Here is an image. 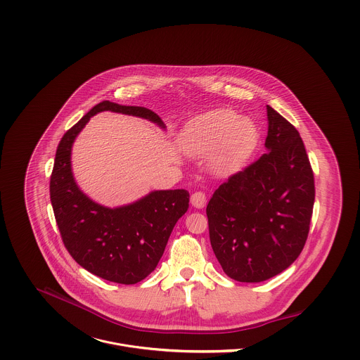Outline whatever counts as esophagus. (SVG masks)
Here are the masks:
<instances>
[{"label": "esophagus", "instance_id": "obj_1", "mask_svg": "<svg viewBox=\"0 0 360 360\" xmlns=\"http://www.w3.org/2000/svg\"><path fill=\"white\" fill-rule=\"evenodd\" d=\"M191 204L195 206V207H204L206 204V194L202 191H195L193 195H191Z\"/></svg>", "mask_w": 360, "mask_h": 360}]
</instances>
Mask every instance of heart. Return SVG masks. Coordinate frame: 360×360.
Here are the masks:
<instances>
[{
  "label": "heart",
  "mask_w": 360,
  "mask_h": 360,
  "mask_svg": "<svg viewBox=\"0 0 360 360\" xmlns=\"http://www.w3.org/2000/svg\"><path fill=\"white\" fill-rule=\"evenodd\" d=\"M257 141L259 130L254 120L224 108L193 120L183 136L184 148L190 154L207 155L219 150L217 163L221 169L240 166L254 153Z\"/></svg>",
  "instance_id": "b5f03b06"
}]
</instances>
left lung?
I'll list each match as a JSON object with an SVG mask.
<instances>
[{"label":"left lung","instance_id":"left-lung-1","mask_svg":"<svg viewBox=\"0 0 360 360\" xmlns=\"http://www.w3.org/2000/svg\"><path fill=\"white\" fill-rule=\"evenodd\" d=\"M266 154L231 174L206 206L210 245L223 271L259 283L285 270L308 240L314 177L298 130L266 106Z\"/></svg>","mask_w":360,"mask_h":360}]
</instances>
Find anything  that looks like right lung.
Segmentation results:
<instances>
[{"mask_svg": "<svg viewBox=\"0 0 360 360\" xmlns=\"http://www.w3.org/2000/svg\"><path fill=\"white\" fill-rule=\"evenodd\" d=\"M112 110L150 119L160 117L143 106L103 101L86 113L60 139L50 180L55 220L65 248L90 273L119 284H136L154 271L176 221L187 212V190L154 191L146 198L116 209L89 200L70 170V148L91 116Z\"/></svg>", "mask_w": 360, "mask_h": 360, "instance_id": "add662e5", "label": "right lung"}]
</instances>
